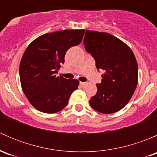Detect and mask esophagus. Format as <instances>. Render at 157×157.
I'll use <instances>...</instances> for the list:
<instances>
[{"label":"esophagus","mask_w":157,"mask_h":157,"mask_svg":"<svg viewBox=\"0 0 157 157\" xmlns=\"http://www.w3.org/2000/svg\"><path fill=\"white\" fill-rule=\"evenodd\" d=\"M80 86H82V87H83V86H85L86 85V83H85V82H80Z\"/></svg>","instance_id":"1"}]
</instances>
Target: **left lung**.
<instances>
[{
    "label": "left lung",
    "instance_id": "8db88e82",
    "mask_svg": "<svg viewBox=\"0 0 157 157\" xmlns=\"http://www.w3.org/2000/svg\"><path fill=\"white\" fill-rule=\"evenodd\" d=\"M83 44L96 67L105 71L90 105L103 114L118 112L128 103L138 82V66L132 50L109 33L91 30L86 31Z\"/></svg>",
    "mask_w": 157,
    "mask_h": 157
}]
</instances>
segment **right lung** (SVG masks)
Segmentation results:
<instances>
[{
    "label": "right lung",
    "instance_id": "right-lung-1",
    "mask_svg": "<svg viewBox=\"0 0 157 157\" xmlns=\"http://www.w3.org/2000/svg\"><path fill=\"white\" fill-rule=\"evenodd\" d=\"M84 29H67L45 33L33 40L25 50L20 64L21 86L34 108L55 113L67 106L79 80H67L56 74L64 63L67 51L79 45Z\"/></svg>",
    "mask_w": 157,
    "mask_h": 157
}]
</instances>
